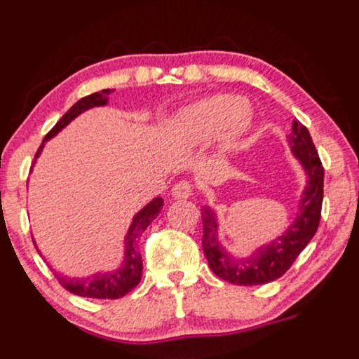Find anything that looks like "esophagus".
I'll use <instances>...</instances> for the list:
<instances>
[{
  "label": "esophagus",
  "instance_id": "esophagus-1",
  "mask_svg": "<svg viewBox=\"0 0 359 359\" xmlns=\"http://www.w3.org/2000/svg\"><path fill=\"white\" fill-rule=\"evenodd\" d=\"M191 195V184L188 181H178L176 184H172L171 188V196L176 198V200H183V198H188Z\"/></svg>",
  "mask_w": 359,
  "mask_h": 359
}]
</instances>
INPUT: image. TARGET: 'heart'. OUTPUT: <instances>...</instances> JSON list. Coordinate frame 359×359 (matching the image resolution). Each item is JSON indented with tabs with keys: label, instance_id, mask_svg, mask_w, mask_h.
Masks as SVG:
<instances>
[{
	"label": "heart",
	"instance_id": "b5f03b06",
	"mask_svg": "<svg viewBox=\"0 0 359 359\" xmlns=\"http://www.w3.org/2000/svg\"><path fill=\"white\" fill-rule=\"evenodd\" d=\"M248 100L242 95L217 94L188 105L176 116L172 133L188 146H201L222 137V151L233 154L252 130Z\"/></svg>",
	"mask_w": 359,
	"mask_h": 359
}]
</instances>
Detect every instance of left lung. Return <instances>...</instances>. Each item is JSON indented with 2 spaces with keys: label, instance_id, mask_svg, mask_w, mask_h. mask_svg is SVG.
<instances>
[{
  "label": "left lung",
  "instance_id": "left-lung-1",
  "mask_svg": "<svg viewBox=\"0 0 359 359\" xmlns=\"http://www.w3.org/2000/svg\"><path fill=\"white\" fill-rule=\"evenodd\" d=\"M290 153L301 164L306 176L304 189L297 201L296 217L290 225L271 242L255 247L250 254L235 255L222 243L218 213L201 206L203 218V252L210 269L220 279L237 285H260L273 282L289 271L297 255L307 247L318 231L321 220L324 170L307 128L294 121L287 136Z\"/></svg>",
  "mask_w": 359,
  "mask_h": 359
}]
</instances>
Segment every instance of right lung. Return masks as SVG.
<instances>
[{
    "label": "right lung",
    "instance_id": "1",
    "mask_svg": "<svg viewBox=\"0 0 359 359\" xmlns=\"http://www.w3.org/2000/svg\"><path fill=\"white\" fill-rule=\"evenodd\" d=\"M114 92V88H105L102 92H95V94L83 97L80 99L79 102H75L72 107L63 114V117L57 124L53 126V129L46 134L43 142H41L40 149L36 151L35 156V161H33V166H35L36 159L40 158L41 151L46 142L50 139H53L57 136L60 130H63L67 126L70 124L75 117H79L80 114H83L88 109H94V107H105L109 104V95ZM33 170V168H32ZM164 205V200L161 196H156L149 203H146L142 206L139 212L133 217V222H130L128 231L124 235V248H122V260L117 267L109 269V271H99L92 276L87 277H69V276H63V273H58L55 271V276L60 284L65 287L69 292L75 294V296L80 297H94V299H121L124 297L126 294L130 292L136 285L141 282L142 277V259L141 254H139V237L142 235L149 223L158 217L159 212H161ZM33 243L36 242L33 238ZM38 250V247H36ZM38 254L41 255V252L38 250ZM43 257V255H41ZM45 259V257H43ZM46 262V259H45Z\"/></svg>",
    "mask_w": 359,
    "mask_h": 359
}]
</instances>
